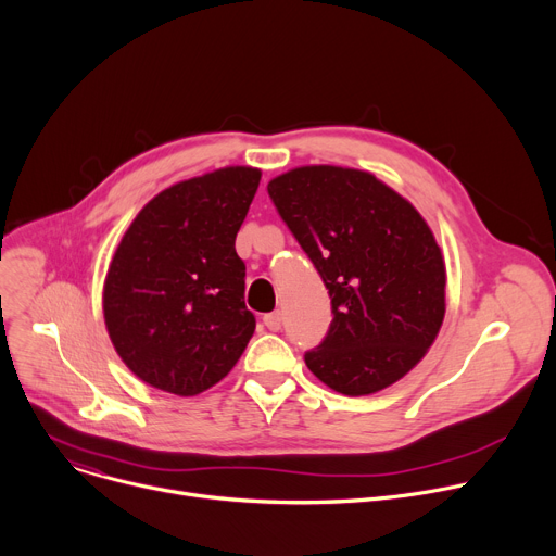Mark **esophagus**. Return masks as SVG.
Instances as JSON below:
<instances>
[{"label":"esophagus","mask_w":556,"mask_h":556,"mask_svg":"<svg viewBox=\"0 0 556 556\" xmlns=\"http://www.w3.org/2000/svg\"><path fill=\"white\" fill-rule=\"evenodd\" d=\"M264 326L273 332H279L281 330V312H270L264 316Z\"/></svg>","instance_id":"1"}]
</instances>
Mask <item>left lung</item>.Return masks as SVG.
Wrapping results in <instances>:
<instances>
[{"instance_id":"1","label":"left lung","mask_w":556,"mask_h":556,"mask_svg":"<svg viewBox=\"0 0 556 556\" xmlns=\"http://www.w3.org/2000/svg\"><path fill=\"white\" fill-rule=\"evenodd\" d=\"M268 195L319 270L334 319L307 369L345 395L376 393L412 371L446 312V268L425 217L376 176L296 167Z\"/></svg>"}]
</instances>
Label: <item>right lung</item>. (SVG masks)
I'll use <instances>...</instances> for the list:
<instances>
[{"label": "right lung", "mask_w": 556, "mask_h": 556, "mask_svg": "<svg viewBox=\"0 0 556 556\" xmlns=\"http://www.w3.org/2000/svg\"><path fill=\"white\" fill-rule=\"evenodd\" d=\"M262 172L224 167L149 200L125 230L103 286L105 328L147 384L195 395L240 361L255 316L235 237Z\"/></svg>", "instance_id": "right-lung-1"}]
</instances>
